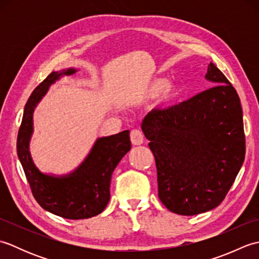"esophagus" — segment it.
I'll use <instances>...</instances> for the list:
<instances>
[{"instance_id":"34e87169","label":"esophagus","mask_w":259,"mask_h":259,"mask_svg":"<svg viewBox=\"0 0 259 259\" xmlns=\"http://www.w3.org/2000/svg\"><path fill=\"white\" fill-rule=\"evenodd\" d=\"M130 139L134 146H140L144 144V134L140 130L135 129L130 133Z\"/></svg>"}]
</instances>
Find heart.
Segmentation results:
<instances>
[{"label": "heart", "mask_w": 259, "mask_h": 259, "mask_svg": "<svg viewBox=\"0 0 259 259\" xmlns=\"http://www.w3.org/2000/svg\"><path fill=\"white\" fill-rule=\"evenodd\" d=\"M138 96L140 99H151L158 96V102L161 106H171L181 96V87L162 76H156L140 88Z\"/></svg>", "instance_id": "1"}]
</instances>
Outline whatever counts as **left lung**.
<instances>
[{"label": "left lung", "mask_w": 259, "mask_h": 259, "mask_svg": "<svg viewBox=\"0 0 259 259\" xmlns=\"http://www.w3.org/2000/svg\"><path fill=\"white\" fill-rule=\"evenodd\" d=\"M206 79L216 85L176 106L153 109L141 124L156 159L159 199L184 216L217 207L245 159L237 92L211 62Z\"/></svg>", "instance_id": "left-lung-1"}]
</instances>
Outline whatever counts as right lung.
<instances>
[{
	"instance_id": "add662e5",
	"label": "right lung",
	"mask_w": 259,
	"mask_h": 259,
	"mask_svg": "<svg viewBox=\"0 0 259 259\" xmlns=\"http://www.w3.org/2000/svg\"><path fill=\"white\" fill-rule=\"evenodd\" d=\"M76 72L73 68L53 71L38 84L27 100L19 129L16 150L32 194L43 209L67 219H85L104 210L110 199L113 170L131 149L129 130L97 139L89 155L74 171L63 176L41 172L29 150L33 134V111L51 84L63 75Z\"/></svg>"
}]
</instances>
